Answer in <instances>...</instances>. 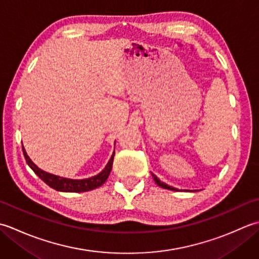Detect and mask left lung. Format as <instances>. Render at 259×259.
Returning a JSON list of instances; mask_svg holds the SVG:
<instances>
[{
    "label": "left lung",
    "mask_w": 259,
    "mask_h": 259,
    "mask_svg": "<svg viewBox=\"0 0 259 259\" xmlns=\"http://www.w3.org/2000/svg\"><path fill=\"white\" fill-rule=\"evenodd\" d=\"M152 177H153V180H155V183H156L158 186L162 187V188H164V189H169V190H174V191L177 190V189L174 188V187H171V186H168V185H166L164 183H161V181L157 178V176H155L153 174H152Z\"/></svg>",
    "instance_id": "1"
}]
</instances>
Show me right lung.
Returning <instances> with one entry per match:
<instances>
[{
    "label": "right lung",
    "mask_w": 259,
    "mask_h": 259,
    "mask_svg": "<svg viewBox=\"0 0 259 259\" xmlns=\"http://www.w3.org/2000/svg\"><path fill=\"white\" fill-rule=\"evenodd\" d=\"M22 150H23V155L26 160V163L29 164V167L33 170V171H34V174L38 176V178L42 179L48 186H50L51 188L56 189L58 191H63V192H83V191L93 190L98 188V187L102 186L104 183H106L110 172H111L113 157H114V152H113L109 162L107 163L106 168H104L100 174H98L97 176H93L91 178L78 180V179H69V178L59 177V176L43 171V170L38 168L36 164L31 160L30 157L27 156L23 146H22Z\"/></svg>",
    "instance_id": "obj_1"
}]
</instances>
